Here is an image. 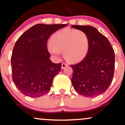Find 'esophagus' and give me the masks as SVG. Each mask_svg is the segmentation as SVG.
Wrapping results in <instances>:
<instances>
[{
	"label": "esophagus",
	"instance_id": "1",
	"mask_svg": "<svg viewBox=\"0 0 125 125\" xmlns=\"http://www.w3.org/2000/svg\"><path fill=\"white\" fill-rule=\"evenodd\" d=\"M66 66H67V64L66 63H62V69H64V67Z\"/></svg>",
	"mask_w": 125,
	"mask_h": 125
}]
</instances>
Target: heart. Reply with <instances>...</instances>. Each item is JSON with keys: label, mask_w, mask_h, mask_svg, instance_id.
<instances>
[{"label": "heart", "mask_w": 125, "mask_h": 125, "mask_svg": "<svg viewBox=\"0 0 125 125\" xmlns=\"http://www.w3.org/2000/svg\"><path fill=\"white\" fill-rule=\"evenodd\" d=\"M89 49V41L85 32L69 28L55 32L50 40L48 50L54 55L64 52L67 61L76 62L85 58Z\"/></svg>", "instance_id": "heart-1"}]
</instances>
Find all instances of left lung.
<instances>
[{
    "mask_svg": "<svg viewBox=\"0 0 125 125\" xmlns=\"http://www.w3.org/2000/svg\"><path fill=\"white\" fill-rule=\"evenodd\" d=\"M72 27L85 32L89 49L85 58L73 69L72 85L80 95L93 97L105 93L112 82L115 70V52L107 38L89 25Z\"/></svg>",
    "mask_w": 125,
    "mask_h": 125,
    "instance_id": "1",
    "label": "left lung"
}]
</instances>
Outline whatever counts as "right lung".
I'll list each match as a JSON object with an SVG mask.
<instances>
[{
  "label": "right lung",
  "mask_w": 125,
  "mask_h": 125,
  "mask_svg": "<svg viewBox=\"0 0 125 125\" xmlns=\"http://www.w3.org/2000/svg\"><path fill=\"white\" fill-rule=\"evenodd\" d=\"M66 24H38L18 39L11 57L12 79L24 95L40 97L50 91L62 63H52L47 49L50 36Z\"/></svg>",
  "instance_id": "1"
}]
</instances>
